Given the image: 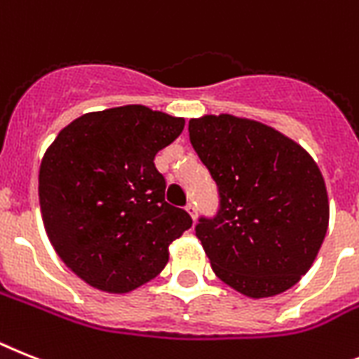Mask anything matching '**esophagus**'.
Here are the masks:
<instances>
[{
  "instance_id": "34e87169",
  "label": "esophagus",
  "mask_w": 359,
  "mask_h": 359,
  "mask_svg": "<svg viewBox=\"0 0 359 359\" xmlns=\"http://www.w3.org/2000/svg\"><path fill=\"white\" fill-rule=\"evenodd\" d=\"M186 212L189 213V215H191V219H197V206H195V203H188L186 204Z\"/></svg>"
}]
</instances>
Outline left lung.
Returning <instances> with one entry per match:
<instances>
[{
    "instance_id": "left-lung-1",
    "label": "left lung",
    "mask_w": 359,
    "mask_h": 359,
    "mask_svg": "<svg viewBox=\"0 0 359 359\" xmlns=\"http://www.w3.org/2000/svg\"><path fill=\"white\" fill-rule=\"evenodd\" d=\"M188 131L219 191L215 215L195 226L215 276L255 299L294 287L328 228L314 158L273 128L231 114L191 118Z\"/></svg>"
}]
</instances>
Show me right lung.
<instances>
[{
  "label": "right lung",
  "instance_id": "obj_1",
  "mask_svg": "<svg viewBox=\"0 0 359 359\" xmlns=\"http://www.w3.org/2000/svg\"><path fill=\"white\" fill-rule=\"evenodd\" d=\"M184 129L144 105L87 113L54 138L40 165L45 231L80 279L126 294L164 270L170 245L191 228L186 210L165 203L155 155Z\"/></svg>",
  "mask_w": 359,
  "mask_h": 359
}]
</instances>
